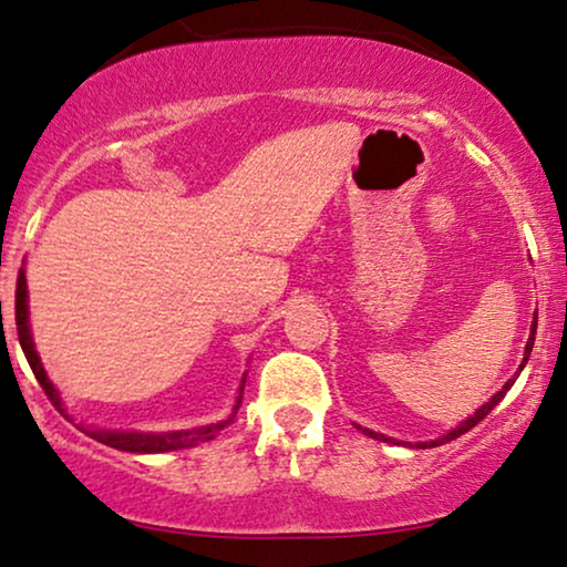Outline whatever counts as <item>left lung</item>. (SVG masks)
Instances as JSON below:
<instances>
[{
	"label": "left lung",
	"instance_id": "1",
	"mask_svg": "<svg viewBox=\"0 0 567 567\" xmlns=\"http://www.w3.org/2000/svg\"><path fill=\"white\" fill-rule=\"evenodd\" d=\"M534 333H537V321L532 323V337H529V341H526V349H524V362H522V367H519V372L524 370V364H526V360H529V354H532V347H534ZM512 385H514V380H508L506 385L501 388L498 393L493 395L488 403L481 405V409L475 411V416H470L467 421H462V424H460L457 429H452V432H450V434H444L442 440L429 442V444H421V446H440V444H444V442H452V440H457V436H462L465 432H470V429H473V426L477 424V421H483L485 416H488V413H491L493 409H496V405H498L501 401H504V395L508 393V390H512ZM357 429H362V426H357ZM362 432H364L367 436H372V440H380V442H395V440H390V436H382V434H378V432H370V429H362Z\"/></svg>",
	"mask_w": 567,
	"mask_h": 567
}]
</instances>
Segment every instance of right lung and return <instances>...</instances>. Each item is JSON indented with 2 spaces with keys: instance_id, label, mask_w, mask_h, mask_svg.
I'll return each mask as SVG.
<instances>
[{
  "instance_id": "right-lung-1",
  "label": "right lung",
  "mask_w": 567,
  "mask_h": 567,
  "mask_svg": "<svg viewBox=\"0 0 567 567\" xmlns=\"http://www.w3.org/2000/svg\"><path fill=\"white\" fill-rule=\"evenodd\" d=\"M2 306V302H0ZM14 323H18V339L22 352L28 357L30 370H33L35 380L41 382L43 393L48 395L55 409H61V398L55 393V388L51 385V380L45 378V370L41 360H38L35 347H33V337H30V326H28V287H25V269H20L18 275V290H14ZM244 385L238 390V401L236 409L230 413V419L220 421V424H210V426H200V429H189V432H172V434H125V432H100V429H84L92 440H97L102 444L113 446V450H123V452H172V450H185V446H195L200 442H210L220 434V429H226L230 421H234L238 405H241V395Z\"/></svg>"
}]
</instances>
